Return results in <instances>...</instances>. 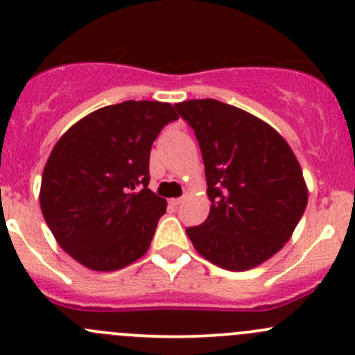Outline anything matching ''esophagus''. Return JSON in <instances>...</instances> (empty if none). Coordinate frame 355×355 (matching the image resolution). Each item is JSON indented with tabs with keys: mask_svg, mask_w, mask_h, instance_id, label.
Listing matches in <instances>:
<instances>
[{
	"mask_svg": "<svg viewBox=\"0 0 355 355\" xmlns=\"http://www.w3.org/2000/svg\"><path fill=\"white\" fill-rule=\"evenodd\" d=\"M181 203H182V198H173V200H171V205H173V207H179Z\"/></svg>",
	"mask_w": 355,
	"mask_h": 355,
	"instance_id": "1",
	"label": "esophagus"
}]
</instances>
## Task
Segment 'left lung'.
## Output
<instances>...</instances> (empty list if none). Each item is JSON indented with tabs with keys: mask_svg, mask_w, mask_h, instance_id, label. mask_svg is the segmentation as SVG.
I'll return each instance as SVG.
<instances>
[{
	"mask_svg": "<svg viewBox=\"0 0 355 355\" xmlns=\"http://www.w3.org/2000/svg\"><path fill=\"white\" fill-rule=\"evenodd\" d=\"M202 150L207 220L186 234L220 268L243 272L272 258L291 239L308 205L301 166L270 124L215 98L176 104Z\"/></svg>",
	"mask_w": 355,
	"mask_h": 355,
	"instance_id": "8db88e82",
	"label": "left lung"
}]
</instances>
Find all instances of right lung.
Returning <instances> with one entry per match:
<instances>
[{"instance_id":"add662e5","label":"right lung","mask_w":355,"mask_h":355,"mask_svg":"<svg viewBox=\"0 0 355 355\" xmlns=\"http://www.w3.org/2000/svg\"><path fill=\"white\" fill-rule=\"evenodd\" d=\"M174 107L126 101L85 116L60 138L41 182V210L58 244L97 272L147 253L166 200L148 189L152 144Z\"/></svg>"}]
</instances>
